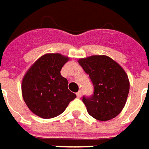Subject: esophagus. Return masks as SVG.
Listing matches in <instances>:
<instances>
[{
  "label": "esophagus",
  "mask_w": 149,
  "mask_h": 149,
  "mask_svg": "<svg viewBox=\"0 0 149 149\" xmlns=\"http://www.w3.org/2000/svg\"><path fill=\"white\" fill-rule=\"evenodd\" d=\"M77 98H81V91H79L77 93Z\"/></svg>",
  "instance_id": "34e87169"
}]
</instances>
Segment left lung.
Wrapping results in <instances>:
<instances>
[{
	"mask_svg": "<svg viewBox=\"0 0 149 149\" xmlns=\"http://www.w3.org/2000/svg\"><path fill=\"white\" fill-rule=\"evenodd\" d=\"M79 64L89 75L94 86L91 97L83 96L88 113L99 121L117 117L125 106L130 82L124 69L106 55L80 58Z\"/></svg>",
	"mask_w": 149,
	"mask_h": 149,
	"instance_id": "8db88e82",
	"label": "left lung"
}]
</instances>
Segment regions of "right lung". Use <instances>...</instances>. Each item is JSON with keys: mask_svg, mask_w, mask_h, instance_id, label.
Wrapping results in <instances>:
<instances>
[{"mask_svg": "<svg viewBox=\"0 0 149 149\" xmlns=\"http://www.w3.org/2000/svg\"><path fill=\"white\" fill-rule=\"evenodd\" d=\"M69 58L46 54L36 60L24 75L22 95L28 109L36 116L49 119L64 112L77 97L68 88V80L60 71Z\"/></svg>", "mask_w": 149, "mask_h": 149, "instance_id": "add662e5", "label": "right lung"}]
</instances>
